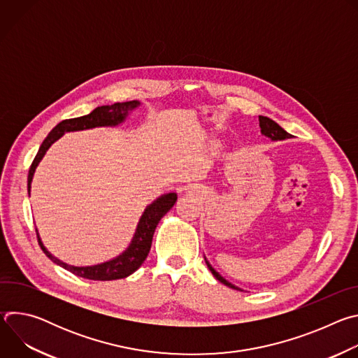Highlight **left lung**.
I'll use <instances>...</instances> for the list:
<instances>
[{
  "label": "left lung",
  "mask_w": 358,
  "mask_h": 358,
  "mask_svg": "<svg viewBox=\"0 0 358 358\" xmlns=\"http://www.w3.org/2000/svg\"><path fill=\"white\" fill-rule=\"evenodd\" d=\"M259 127H261V134H262L264 137L269 138L271 141H283V140H287V138H292V137H293V136L289 134L285 129H282L276 122H273L272 119L265 117V116H259ZM203 259H206V264H207L208 269L211 271V273L214 275V278H215L217 280H220L221 283H224L225 286H228V287H231V289L243 292V289H241V287L235 286L234 283H231L229 280H227V279L210 264V261L207 259L206 255H203Z\"/></svg>",
  "instance_id": "left-lung-1"
}]
</instances>
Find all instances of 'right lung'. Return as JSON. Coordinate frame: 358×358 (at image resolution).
<instances>
[{
  "label": "right lung",
  "instance_id": "obj_1",
  "mask_svg": "<svg viewBox=\"0 0 358 358\" xmlns=\"http://www.w3.org/2000/svg\"><path fill=\"white\" fill-rule=\"evenodd\" d=\"M141 103L138 100H131V101H124V103H115V105H106V106H99L94 110H92L89 115L76 117V119H69L64 120L59 124H57L52 131H50L43 143L39 147V151L36 157L34 159V163L29 169L28 174V194H31V184L34 180L35 170L43 156L46 155L48 148L52 145L57 140H59L65 133L69 131H80V130H89L94 127H116L123 124L130 113H133L136 109H138ZM177 201V192H167L159 196L157 199L152 201L151 203L145 207L143 211L134 235L129 243V246L119 253L117 257L113 259H109L106 262H101L97 265H90V266H73L69 264L62 262L57 257H54L50 253L46 246L43 245L39 232L36 229L38 241L45 252L46 257L52 261L54 264L62 266L64 269L72 272L76 276L89 279V280H116V279H123L134 273L141 264L145 261L147 255L151 248V241L152 235H155V231L160 222V220L174 207V203Z\"/></svg>",
  "mask_w": 358,
  "mask_h": 358
}]
</instances>
